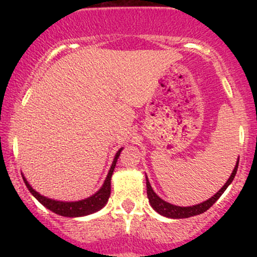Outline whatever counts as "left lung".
<instances>
[{"instance_id": "obj_1", "label": "left lung", "mask_w": 257, "mask_h": 257, "mask_svg": "<svg viewBox=\"0 0 257 257\" xmlns=\"http://www.w3.org/2000/svg\"><path fill=\"white\" fill-rule=\"evenodd\" d=\"M238 163H239V157H238V161H237V163H235L234 169H233L231 176H229L228 180H227L226 184L223 185L222 187H221L213 197H211V198L206 199L205 202H202V203H199V204H196L192 206L174 205V204H170V203L166 202V200H163L161 197L157 196V193H156L155 191H153V188L151 187V184H150L149 179H147V176H146L147 197H149L150 204H151L152 208L155 209L158 214L163 215V216H166V217H169V219H186V217H191V216H194V215H199V214L205 213V211L208 210V209L210 208V206L220 198L221 194L226 191V188L231 185L233 179H234L235 174H237Z\"/></svg>"}]
</instances>
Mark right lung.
<instances>
[{
  "instance_id": "add662e5",
  "label": "right lung",
  "mask_w": 257,
  "mask_h": 257,
  "mask_svg": "<svg viewBox=\"0 0 257 257\" xmlns=\"http://www.w3.org/2000/svg\"><path fill=\"white\" fill-rule=\"evenodd\" d=\"M123 149H119L117 151L116 156H114L113 162H112V166L108 170L107 176H106L104 184H102L101 187L98 192H95L93 196L88 197V198L82 199V200H77V202H63V200H55V199H51L47 198V197L42 196L34 188L31 187V185L29 184L28 180L25 179V176L23 175V179H24V182L28 187V190L30 191L32 196L36 198L41 204L46 206L47 209L53 211V213L61 215V216L65 217H79V216H85V215H89L93 213H96L99 211L100 209H102L105 206L106 203H107L108 197L111 194V178L112 174H113L114 167H116L117 159H118L120 151Z\"/></svg>"
}]
</instances>
